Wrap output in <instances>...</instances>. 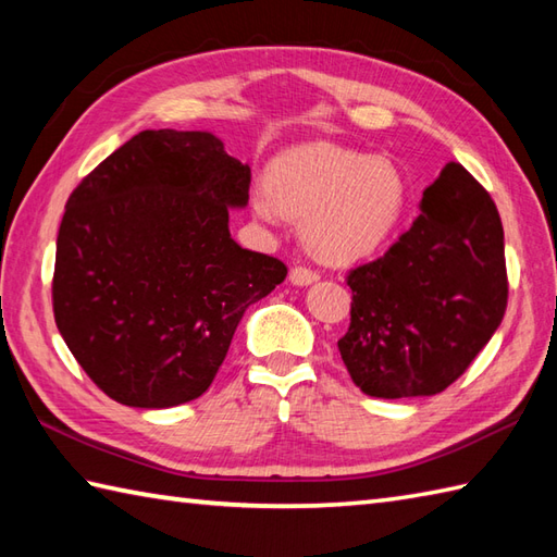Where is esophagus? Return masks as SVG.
Segmentation results:
<instances>
[{"label":"esophagus","mask_w":557,"mask_h":557,"mask_svg":"<svg viewBox=\"0 0 557 557\" xmlns=\"http://www.w3.org/2000/svg\"><path fill=\"white\" fill-rule=\"evenodd\" d=\"M318 277V272L315 270H311V268H306V265H294L292 270H289V280H292V285H299V287H304V285H311V282H315Z\"/></svg>","instance_id":"1"}]
</instances>
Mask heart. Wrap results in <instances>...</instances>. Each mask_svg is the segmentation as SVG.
Masks as SVG:
<instances>
[{"mask_svg":"<svg viewBox=\"0 0 557 557\" xmlns=\"http://www.w3.org/2000/svg\"><path fill=\"white\" fill-rule=\"evenodd\" d=\"M256 215L301 220L311 251L327 263L373 253L405 215L407 184L387 158H366L333 144H306L272 160L268 191L251 198Z\"/></svg>","mask_w":557,"mask_h":557,"instance_id":"b5f03b06","label":"heart"}]
</instances>
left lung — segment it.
I'll return each mask as SVG.
<instances>
[{"instance_id": "obj_1", "label": "left lung", "mask_w": 557, "mask_h": 557, "mask_svg": "<svg viewBox=\"0 0 557 557\" xmlns=\"http://www.w3.org/2000/svg\"><path fill=\"white\" fill-rule=\"evenodd\" d=\"M503 239L486 188L447 162L411 227L349 270L351 321L337 347L357 387L383 399L437 395L469 369L507 309Z\"/></svg>"}]
</instances>
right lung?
<instances>
[{
  "instance_id": "1",
  "label": "right lung",
  "mask_w": 557,
  "mask_h": 557,
  "mask_svg": "<svg viewBox=\"0 0 557 557\" xmlns=\"http://www.w3.org/2000/svg\"><path fill=\"white\" fill-rule=\"evenodd\" d=\"M251 168L208 132H140L66 200L52 309L81 369L126 407L168 409L215 381L244 311L287 277L232 239Z\"/></svg>"
}]
</instances>
